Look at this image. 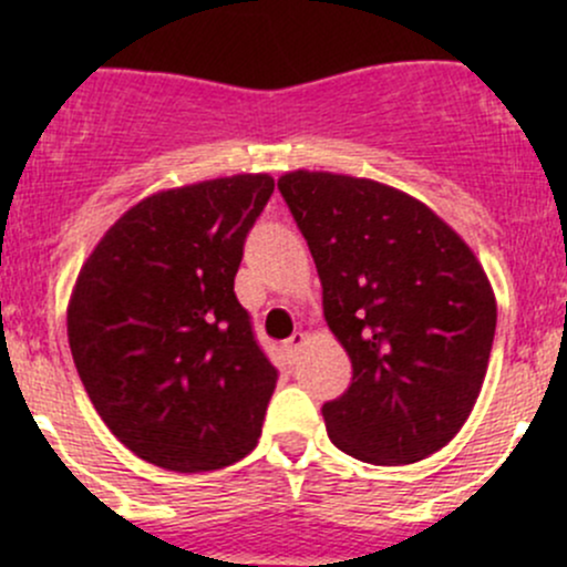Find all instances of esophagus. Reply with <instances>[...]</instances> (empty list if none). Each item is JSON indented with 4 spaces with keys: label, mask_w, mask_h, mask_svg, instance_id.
<instances>
[{
    "label": "esophagus",
    "mask_w": 567,
    "mask_h": 567,
    "mask_svg": "<svg viewBox=\"0 0 567 567\" xmlns=\"http://www.w3.org/2000/svg\"><path fill=\"white\" fill-rule=\"evenodd\" d=\"M305 342H307V334H305V331H296V334L290 337V340H285V346H282L285 357H288L290 362H293V359L299 357V351H301V346H305Z\"/></svg>",
    "instance_id": "1"
}]
</instances>
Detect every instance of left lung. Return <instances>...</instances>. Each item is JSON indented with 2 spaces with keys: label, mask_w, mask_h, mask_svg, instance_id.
Masks as SVG:
<instances>
[{
  "label": "left lung",
  "mask_w": 567,
  "mask_h": 567,
  "mask_svg": "<svg viewBox=\"0 0 567 567\" xmlns=\"http://www.w3.org/2000/svg\"><path fill=\"white\" fill-rule=\"evenodd\" d=\"M279 192L316 260L323 318L353 381L326 403L329 439L375 466L453 442L488 370L496 299L458 233L370 177L296 169Z\"/></svg>",
  "instance_id": "left-lung-1"
}]
</instances>
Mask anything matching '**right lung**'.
Here are the masks:
<instances>
[{
	"label": "right lung",
	"mask_w": 567,
	"mask_h": 567,
	"mask_svg": "<svg viewBox=\"0 0 567 567\" xmlns=\"http://www.w3.org/2000/svg\"><path fill=\"white\" fill-rule=\"evenodd\" d=\"M266 173L156 192L84 260L68 342L109 431L169 472H214L255 450L277 370L236 299Z\"/></svg>",
	"instance_id": "add662e5"
}]
</instances>
